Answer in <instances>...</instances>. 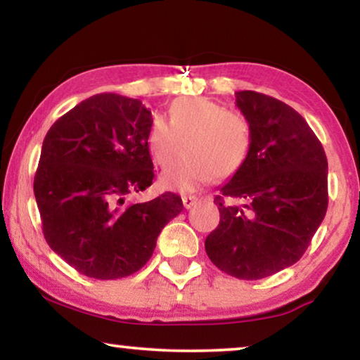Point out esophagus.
Masks as SVG:
<instances>
[{
	"mask_svg": "<svg viewBox=\"0 0 360 360\" xmlns=\"http://www.w3.org/2000/svg\"><path fill=\"white\" fill-rule=\"evenodd\" d=\"M181 201H184L185 208L190 210L191 206L196 205V201H198V196H195V195H186V196H184V198H181Z\"/></svg>",
	"mask_w": 360,
	"mask_h": 360,
	"instance_id": "obj_1",
	"label": "esophagus"
}]
</instances>
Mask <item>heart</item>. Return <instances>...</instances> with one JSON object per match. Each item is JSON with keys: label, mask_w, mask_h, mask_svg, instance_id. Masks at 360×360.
I'll return each mask as SVG.
<instances>
[{"label": "heart", "mask_w": 360, "mask_h": 360, "mask_svg": "<svg viewBox=\"0 0 360 360\" xmlns=\"http://www.w3.org/2000/svg\"><path fill=\"white\" fill-rule=\"evenodd\" d=\"M186 155L164 170L167 190L188 193L214 179H228L245 164L252 149V129L239 112L208 98H180L172 103L169 122H152L147 146L157 164L165 167L181 152Z\"/></svg>", "instance_id": "1"}]
</instances>
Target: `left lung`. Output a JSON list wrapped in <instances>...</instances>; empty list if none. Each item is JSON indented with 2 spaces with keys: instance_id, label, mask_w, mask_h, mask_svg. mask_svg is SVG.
Masks as SVG:
<instances>
[{
  "instance_id": "obj_1",
  "label": "left lung",
  "mask_w": 360,
  "mask_h": 360,
  "mask_svg": "<svg viewBox=\"0 0 360 360\" xmlns=\"http://www.w3.org/2000/svg\"><path fill=\"white\" fill-rule=\"evenodd\" d=\"M236 105L252 129V149L214 198L219 224L205 249L224 274L259 280L308 249L328 210V159L292 106L249 90L236 93Z\"/></svg>"
}]
</instances>
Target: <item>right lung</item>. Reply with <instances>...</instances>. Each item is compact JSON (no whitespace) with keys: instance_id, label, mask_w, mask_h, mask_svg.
I'll use <instances>...</instances> for the list:
<instances>
[{"instance_id":"right-lung-1","label":"right lung","mask_w":360,"mask_h":360,"mask_svg":"<svg viewBox=\"0 0 360 360\" xmlns=\"http://www.w3.org/2000/svg\"><path fill=\"white\" fill-rule=\"evenodd\" d=\"M150 126L152 112L139 100L100 93L58 117L42 142L34 195L44 238L86 277L137 272L184 210L170 191L146 203L126 201L154 180Z\"/></svg>"}]
</instances>
